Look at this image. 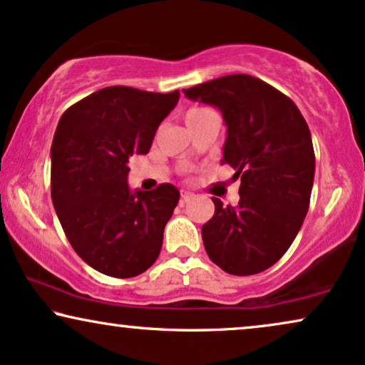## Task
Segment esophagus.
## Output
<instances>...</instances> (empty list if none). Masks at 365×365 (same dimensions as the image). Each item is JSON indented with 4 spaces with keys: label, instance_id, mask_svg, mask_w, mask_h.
<instances>
[{
    "label": "esophagus",
    "instance_id": "34e87169",
    "mask_svg": "<svg viewBox=\"0 0 365 365\" xmlns=\"http://www.w3.org/2000/svg\"><path fill=\"white\" fill-rule=\"evenodd\" d=\"M191 200H194V194L189 191H181V202H189Z\"/></svg>",
    "mask_w": 365,
    "mask_h": 365
}]
</instances>
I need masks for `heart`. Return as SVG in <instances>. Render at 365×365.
Returning a JSON list of instances; mask_svg holds the SVG:
<instances>
[{
	"label": "heart",
	"instance_id": "1",
	"mask_svg": "<svg viewBox=\"0 0 365 365\" xmlns=\"http://www.w3.org/2000/svg\"><path fill=\"white\" fill-rule=\"evenodd\" d=\"M205 110H207V108H205V107H191V108H187L186 120L192 119V117H196V115H200V113H202Z\"/></svg>",
	"mask_w": 365,
	"mask_h": 365
}]
</instances>
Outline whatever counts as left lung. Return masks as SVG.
<instances>
[{"label": "left lung", "instance_id": "obj_1", "mask_svg": "<svg viewBox=\"0 0 365 365\" xmlns=\"http://www.w3.org/2000/svg\"><path fill=\"white\" fill-rule=\"evenodd\" d=\"M182 92L223 113L221 163L241 179L236 206L212 197L215 216L201 230L207 257L230 275H257L285 255L309 211L315 174L309 125L292 98L252 75H225Z\"/></svg>", "mask_w": 365, "mask_h": 365}]
</instances>
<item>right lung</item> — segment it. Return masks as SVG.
I'll return each mask as SVG.
<instances>
[{"mask_svg":"<svg viewBox=\"0 0 365 365\" xmlns=\"http://www.w3.org/2000/svg\"><path fill=\"white\" fill-rule=\"evenodd\" d=\"M179 92L106 87L63 112L51 144V201L61 228L85 263L103 275L144 273L163 248L179 191L127 186L129 158L148 154Z\"/></svg>","mask_w":365,"mask_h":365,"instance_id":"obj_1","label":"right lung"}]
</instances>
